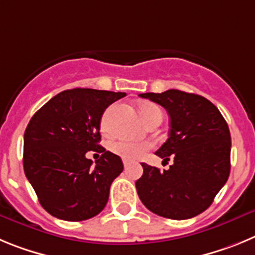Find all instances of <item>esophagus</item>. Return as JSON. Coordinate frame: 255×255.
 <instances>
[{
	"label": "esophagus",
	"mask_w": 255,
	"mask_h": 255,
	"mask_svg": "<svg viewBox=\"0 0 255 255\" xmlns=\"http://www.w3.org/2000/svg\"><path fill=\"white\" fill-rule=\"evenodd\" d=\"M123 165H125V169H127V167L129 166V162L126 161V160H125V161H123Z\"/></svg>",
	"instance_id": "1"
}]
</instances>
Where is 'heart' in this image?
Wrapping results in <instances>:
<instances>
[{"instance_id":"b5f03b06","label":"heart","mask_w":255,"mask_h":255,"mask_svg":"<svg viewBox=\"0 0 255 255\" xmlns=\"http://www.w3.org/2000/svg\"><path fill=\"white\" fill-rule=\"evenodd\" d=\"M116 107L108 108L105 113L102 117V122H100V127H102L103 132H108L109 127H111V117L113 114ZM141 114L143 117V121L146 122L150 117L155 116V114H161V111L157 105L152 104V103H143L141 104ZM111 150L113 151L116 155L119 157H122L123 160L127 161H136V160L142 159L146 152L150 150V144L147 142H130V141H118L114 142L111 146Z\"/></svg>"}]
</instances>
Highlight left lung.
<instances>
[{"mask_svg": "<svg viewBox=\"0 0 255 255\" xmlns=\"http://www.w3.org/2000/svg\"><path fill=\"white\" fill-rule=\"evenodd\" d=\"M157 103L170 117L169 138L156 155L174 159L167 170L142 162L136 182L141 202L151 212L173 220H187L207 210L230 174L231 136L222 114L197 94L166 90L139 94Z\"/></svg>", "mask_w": 255, "mask_h": 255, "instance_id": "obj_1", "label": "left lung"}]
</instances>
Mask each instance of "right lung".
<instances>
[{
	"instance_id": "right-lung-1",
	"label": "right lung",
	"mask_w": 255,
	"mask_h": 255,
	"mask_svg": "<svg viewBox=\"0 0 255 255\" xmlns=\"http://www.w3.org/2000/svg\"><path fill=\"white\" fill-rule=\"evenodd\" d=\"M126 93L72 89L57 94L33 117L24 133V171L42 207L57 219L84 221L104 210L122 159L105 151L100 121ZM88 150L102 152L96 165Z\"/></svg>"
}]
</instances>
